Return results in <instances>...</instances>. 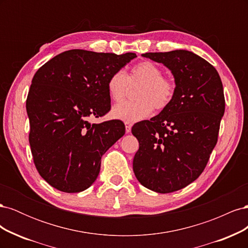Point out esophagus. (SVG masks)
I'll use <instances>...</instances> for the list:
<instances>
[{"label": "esophagus", "instance_id": "obj_1", "mask_svg": "<svg viewBox=\"0 0 248 248\" xmlns=\"http://www.w3.org/2000/svg\"><path fill=\"white\" fill-rule=\"evenodd\" d=\"M125 128H126V133H129L131 131V123L125 122Z\"/></svg>", "mask_w": 248, "mask_h": 248}]
</instances>
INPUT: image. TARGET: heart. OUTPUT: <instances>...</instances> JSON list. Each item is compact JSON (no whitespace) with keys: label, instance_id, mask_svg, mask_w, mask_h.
<instances>
[{"label":"heart","instance_id":"1","mask_svg":"<svg viewBox=\"0 0 248 248\" xmlns=\"http://www.w3.org/2000/svg\"><path fill=\"white\" fill-rule=\"evenodd\" d=\"M162 70L150 61H144L132 67L127 77L123 70L111 73L108 82V93L115 102L122 101L129 85L140 84L136 91V101L117 104L111 109L112 118L133 123L145 119L156 109L166 108L175 95L176 85L171 79L164 78Z\"/></svg>","mask_w":248,"mask_h":248}]
</instances>
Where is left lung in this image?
I'll return each mask as SVG.
<instances>
[{
  "label": "left lung",
  "mask_w": 248,
  "mask_h": 248,
  "mask_svg": "<svg viewBox=\"0 0 248 248\" xmlns=\"http://www.w3.org/2000/svg\"><path fill=\"white\" fill-rule=\"evenodd\" d=\"M141 56L169 68L176 90L158 115L133 125L140 144L133 171L146 188L174 192L199 178L216 145L226 106L222 82L211 64L189 50Z\"/></svg>",
  "instance_id": "8db88e82"
}]
</instances>
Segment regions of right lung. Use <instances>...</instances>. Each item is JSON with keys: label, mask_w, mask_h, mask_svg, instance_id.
<instances>
[{"label": "right lung", "mask_w": 248, "mask_h": 248, "mask_svg": "<svg viewBox=\"0 0 248 248\" xmlns=\"http://www.w3.org/2000/svg\"><path fill=\"white\" fill-rule=\"evenodd\" d=\"M123 55L71 49L37 70L27 98L29 141L40 176L58 190L84 191L100 171L101 157L124 136L120 120L91 124L110 109L107 82L132 59Z\"/></svg>", "instance_id": "1"}]
</instances>
